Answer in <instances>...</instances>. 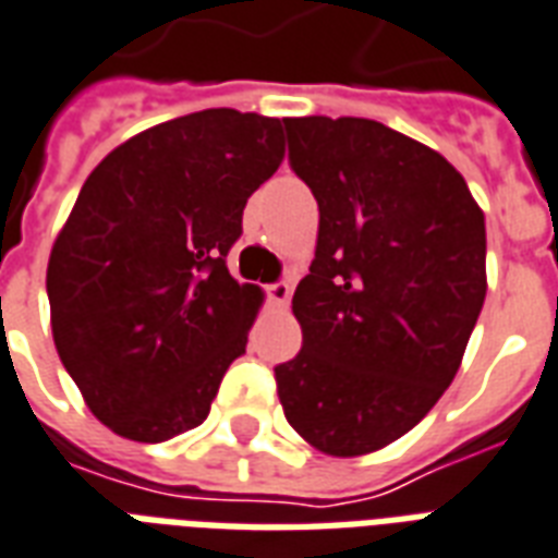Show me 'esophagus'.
<instances>
[{
	"label": "esophagus",
	"instance_id": "obj_1",
	"mask_svg": "<svg viewBox=\"0 0 558 558\" xmlns=\"http://www.w3.org/2000/svg\"><path fill=\"white\" fill-rule=\"evenodd\" d=\"M289 295H292V289H289L287 280H278V283H266V298H269V304H275V307H287Z\"/></svg>",
	"mask_w": 558,
	"mask_h": 558
}]
</instances>
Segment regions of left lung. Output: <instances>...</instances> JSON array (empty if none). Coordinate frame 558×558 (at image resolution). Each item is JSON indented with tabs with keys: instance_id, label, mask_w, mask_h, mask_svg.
<instances>
[{
	"instance_id": "obj_1",
	"label": "left lung",
	"mask_w": 558,
	"mask_h": 558,
	"mask_svg": "<svg viewBox=\"0 0 558 558\" xmlns=\"http://www.w3.org/2000/svg\"><path fill=\"white\" fill-rule=\"evenodd\" d=\"M318 202L292 295L304 342L275 365L283 415L330 457L410 433L459 372L486 301V219L433 148L360 117L283 119Z\"/></svg>"
}]
</instances>
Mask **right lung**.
<instances>
[{"mask_svg":"<svg viewBox=\"0 0 558 558\" xmlns=\"http://www.w3.org/2000/svg\"><path fill=\"white\" fill-rule=\"evenodd\" d=\"M283 122L233 108L169 119L84 181L46 269L52 336L93 415L134 441L198 427L245 354L260 287L228 251L278 172Z\"/></svg>","mask_w":558,"mask_h":558,"instance_id":"obj_1","label":"right lung"}]
</instances>
